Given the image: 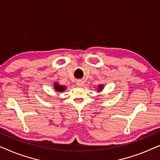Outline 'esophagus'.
Wrapping results in <instances>:
<instances>
[{
  "label": "esophagus",
  "mask_w": 160,
  "mask_h": 160,
  "mask_svg": "<svg viewBox=\"0 0 160 160\" xmlns=\"http://www.w3.org/2000/svg\"><path fill=\"white\" fill-rule=\"evenodd\" d=\"M76 85H77L78 87H82L83 85V82H82V81H80V80L77 81V82H76Z\"/></svg>",
  "instance_id": "esophagus-1"
}]
</instances>
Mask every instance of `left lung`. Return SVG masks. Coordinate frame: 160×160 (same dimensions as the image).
<instances>
[{
  "instance_id": "left-lung-1",
  "label": "left lung",
  "mask_w": 160,
  "mask_h": 160,
  "mask_svg": "<svg viewBox=\"0 0 160 160\" xmlns=\"http://www.w3.org/2000/svg\"><path fill=\"white\" fill-rule=\"evenodd\" d=\"M102 89V85H100L99 86V89H100H100Z\"/></svg>"
}]
</instances>
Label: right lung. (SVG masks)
Here are the masks:
<instances>
[{"label":"right lung","instance_id":"obj_1","mask_svg":"<svg viewBox=\"0 0 160 160\" xmlns=\"http://www.w3.org/2000/svg\"><path fill=\"white\" fill-rule=\"evenodd\" d=\"M54 89H55L56 91H59V92H62L63 90H65V87L62 86H60V85H58L55 84V87H54Z\"/></svg>","mask_w":160,"mask_h":160}]
</instances>
